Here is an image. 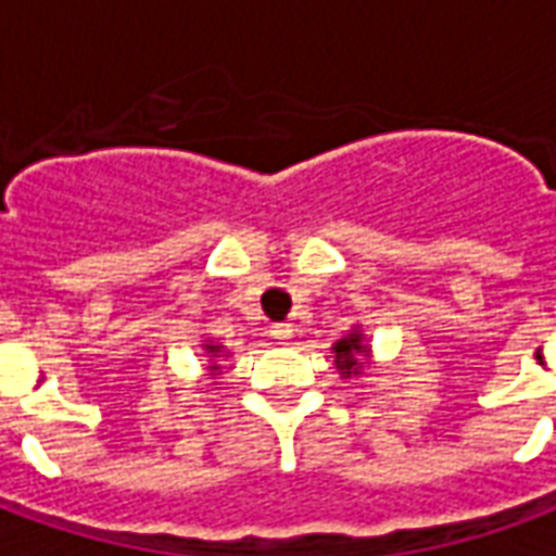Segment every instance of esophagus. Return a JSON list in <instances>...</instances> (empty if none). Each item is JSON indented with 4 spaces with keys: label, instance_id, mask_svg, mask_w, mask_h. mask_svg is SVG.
<instances>
[{
    "label": "esophagus",
    "instance_id": "34e87169",
    "mask_svg": "<svg viewBox=\"0 0 556 556\" xmlns=\"http://www.w3.org/2000/svg\"><path fill=\"white\" fill-rule=\"evenodd\" d=\"M270 337L286 345V342H291V337H294V327L286 325V321H279V325H270Z\"/></svg>",
    "mask_w": 556,
    "mask_h": 556
}]
</instances>
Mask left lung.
<instances>
[{
  "label": "left lung",
  "mask_w": 556,
  "mask_h": 556,
  "mask_svg": "<svg viewBox=\"0 0 556 556\" xmlns=\"http://www.w3.org/2000/svg\"><path fill=\"white\" fill-rule=\"evenodd\" d=\"M333 363L342 378H357L366 369V363L372 357V345L366 342V333L361 330V325L351 327L349 333L333 342Z\"/></svg>",
  "instance_id": "8db88e82"
}]
</instances>
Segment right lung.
<instances>
[{
    "label": "right lung",
    "mask_w": 556,
    "mask_h": 556,
    "mask_svg": "<svg viewBox=\"0 0 556 556\" xmlns=\"http://www.w3.org/2000/svg\"><path fill=\"white\" fill-rule=\"evenodd\" d=\"M202 354L207 357V375L211 378H217V375H223V361L229 357V351H226V345H217V342H211V339H202Z\"/></svg>",
    "instance_id": "add662e5"
}]
</instances>
